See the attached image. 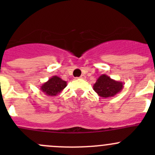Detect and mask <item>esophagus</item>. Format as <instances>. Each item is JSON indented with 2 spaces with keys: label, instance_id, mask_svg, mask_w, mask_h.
Instances as JSON below:
<instances>
[{
  "label": "esophagus",
  "instance_id": "obj_1",
  "mask_svg": "<svg viewBox=\"0 0 155 155\" xmlns=\"http://www.w3.org/2000/svg\"><path fill=\"white\" fill-rule=\"evenodd\" d=\"M79 79H85V75H82L80 77H79Z\"/></svg>",
  "mask_w": 155,
  "mask_h": 155
}]
</instances>
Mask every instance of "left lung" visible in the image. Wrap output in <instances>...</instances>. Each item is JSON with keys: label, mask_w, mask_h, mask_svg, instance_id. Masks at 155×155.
I'll use <instances>...</instances> for the list:
<instances>
[{"label": "left lung", "mask_w": 155, "mask_h": 155, "mask_svg": "<svg viewBox=\"0 0 155 155\" xmlns=\"http://www.w3.org/2000/svg\"><path fill=\"white\" fill-rule=\"evenodd\" d=\"M122 82L115 81L111 79L109 76L102 74L97 79L94 84V91L101 97H112L121 91L123 89Z\"/></svg>", "instance_id": "8db88e82"}]
</instances>
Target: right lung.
Listing matches in <instances>:
<instances>
[{
    "instance_id": "1",
    "label": "right lung",
    "mask_w": 155,
    "mask_h": 155,
    "mask_svg": "<svg viewBox=\"0 0 155 155\" xmlns=\"http://www.w3.org/2000/svg\"><path fill=\"white\" fill-rule=\"evenodd\" d=\"M67 85L66 81L57 76H53L40 86V90L47 96L54 97L60 94Z\"/></svg>"
}]
</instances>
